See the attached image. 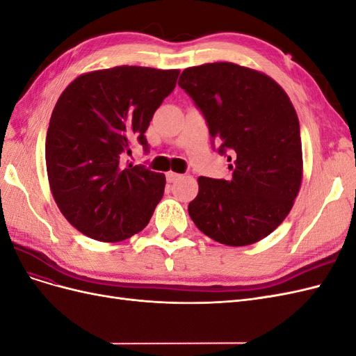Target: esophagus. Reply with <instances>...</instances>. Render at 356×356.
<instances>
[{
    "mask_svg": "<svg viewBox=\"0 0 356 356\" xmlns=\"http://www.w3.org/2000/svg\"><path fill=\"white\" fill-rule=\"evenodd\" d=\"M179 178H181V175L175 174V172H168V174H166L168 182H177Z\"/></svg>",
    "mask_w": 356,
    "mask_h": 356,
    "instance_id": "obj_1",
    "label": "esophagus"
}]
</instances>
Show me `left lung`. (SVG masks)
Here are the masks:
<instances>
[{"label":"left lung","mask_w":356,"mask_h":356,"mask_svg":"<svg viewBox=\"0 0 356 356\" xmlns=\"http://www.w3.org/2000/svg\"><path fill=\"white\" fill-rule=\"evenodd\" d=\"M178 84L202 113L213 148L217 141L218 154L233 160L229 181L197 179L199 195L188 204L193 222L229 246L261 241L285 220L301 184L293 104L268 75L230 62L187 68Z\"/></svg>","instance_id":"8db88e82"}]
</instances>
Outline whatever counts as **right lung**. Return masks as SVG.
<instances>
[{
    "label": "right lung",
    "mask_w": 356,
    "mask_h": 356,
    "mask_svg": "<svg viewBox=\"0 0 356 356\" xmlns=\"http://www.w3.org/2000/svg\"><path fill=\"white\" fill-rule=\"evenodd\" d=\"M178 70L115 67L83 74L62 92L46 138L51 195L89 238L118 242L141 232L163 197L166 178L122 156L175 89Z\"/></svg>",
    "instance_id": "obj_1"
}]
</instances>
